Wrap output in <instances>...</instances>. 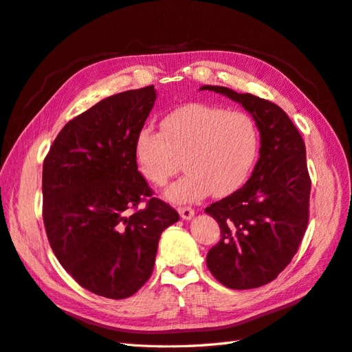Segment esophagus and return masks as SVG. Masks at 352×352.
I'll use <instances>...</instances> for the list:
<instances>
[{"label": "esophagus", "mask_w": 352, "mask_h": 352, "mask_svg": "<svg viewBox=\"0 0 352 352\" xmlns=\"http://www.w3.org/2000/svg\"><path fill=\"white\" fill-rule=\"evenodd\" d=\"M177 211H179L180 217L185 219V220L192 219V217H194V214H195L194 208H190V207H179V208H177Z\"/></svg>", "instance_id": "esophagus-1"}]
</instances>
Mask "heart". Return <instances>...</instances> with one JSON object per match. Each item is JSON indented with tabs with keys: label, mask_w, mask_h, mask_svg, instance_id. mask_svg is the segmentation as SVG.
Instances as JSON below:
<instances>
[{
	"label": "heart",
	"mask_w": 352,
	"mask_h": 352,
	"mask_svg": "<svg viewBox=\"0 0 352 352\" xmlns=\"http://www.w3.org/2000/svg\"><path fill=\"white\" fill-rule=\"evenodd\" d=\"M258 127L242 110L190 104L170 113L163 129L145 124L135 153L144 177L164 186L184 166L186 175L167 189L175 202H192L208 192L228 195L247 179L258 153Z\"/></svg>",
	"instance_id": "b5f03b06"
}]
</instances>
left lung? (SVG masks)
<instances>
[{
  "label": "left lung",
  "mask_w": 352,
  "mask_h": 352,
  "mask_svg": "<svg viewBox=\"0 0 352 352\" xmlns=\"http://www.w3.org/2000/svg\"><path fill=\"white\" fill-rule=\"evenodd\" d=\"M201 91L242 104L260 131V158L248 182L206 208L221 230L207 254L208 270L230 289H252L278 278L304 238L311 189L305 144L272 101L225 87L206 85Z\"/></svg>",
  "instance_id": "1"
}]
</instances>
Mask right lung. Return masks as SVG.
Instances as JSON below:
<instances>
[{"label":"right lung","instance_id":"right-lung-1","mask_svg":"<svg viewBox=\"0 0 352 352\" xmlns=\"http://www.w3.org/2000/svg\"><path fill=\"white\" fill-rule=\"evenodd\" d=\"M155 98L151 85L95 104L63 127L42 168L52 251L82 287L111 300L133 295L150 279L158 239L179 220L153 197L136 164V136Z\"/></svg>","mask_w":352,"mask_h":352}]
</instances>
